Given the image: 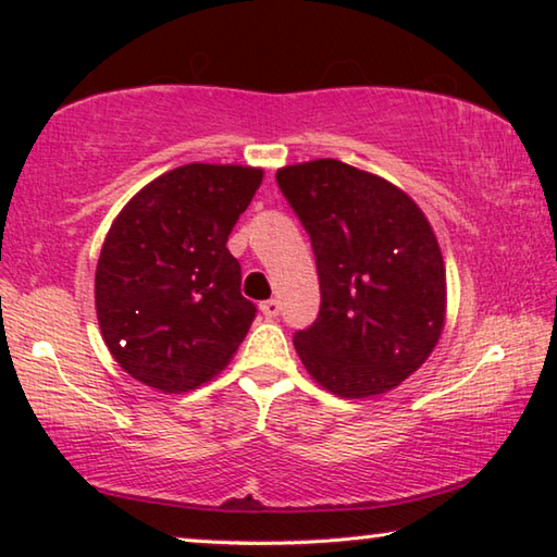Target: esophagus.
<instances>
[{
  "label": "esophagus",
  "instance_id": "34e87169",
  "mask_svg": "<svg viewBox=\"0 0 557 557\" xmlns=\"http://www.w3.org/2000/svg\"><path fill=\"white\" fill-rule=\"evenodd\" d=\"M260 312L265 314L268 319H275V317L280 314V301H277V299H268V301H262V305H260Z\"/></svg>",
  "mask_w": 557,
  "mask_h": 557
}]
</instances>
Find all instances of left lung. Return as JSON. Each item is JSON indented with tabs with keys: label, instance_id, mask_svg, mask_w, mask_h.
<instances>
[{
	"label": "left lung",
	"instance_id": "left-lung-1",
	"mask_svg": "<svg viewBox=\"0 0 557 557\" xmlns=\"http://www.w3.org/2000/svg\"><path fill=\"white\" fill-rule=\"evenodd\" d=\"M277 184L312 238L322 289L317 322L295 334L301 363L338 398L398 388L445 329V260L425 213L338 159L282 166Z\"/></svg>",
	"mask_w": 557,
	"mask_h": 557
}]
</instances>
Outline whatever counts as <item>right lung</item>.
Here are the masks:
<instances>
[{
    "mask_svg": "<svg viewBox=\"0 0 557 557\" xmlns=\"http://www.w3.org/2000/svg\"><path fill=\"white\" fill-rule=\"evenodd\" d=\"M262 169L184 164L132 196L112 221L96 270L106 346L139 383L186 393L211 381L256 319L225 248L262 184Z\"/></svg>",
    "mask_w": 557,
    "mask_h": 557,
    "instance_id": "obj_1",
    "label": "right lung"
}]
</instances>
